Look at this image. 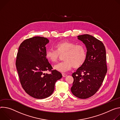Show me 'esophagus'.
Listing matches in <instances>:
<instances>
[{
  "label": "esophagus",
  "instance_id": "1",
  "mask_svg": "<svg viewBox=\"0 0 120 120\" xmlns=\"http://www.w3.org/2000/svg\"><path fill=\"white\" fill-rule=\"evenodd\" d=\"M62 76L64 77H66V76H67V74H66V73H62Z\"/></svg>",
  "mask_w": 120,
  "mask_h": 120
}]
</instances>
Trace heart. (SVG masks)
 Wrapping results in <instances>:
<instances>
[{"label":"heart","mask_w":120,"mask_h":120,"mask_svg":"<svg viewBox=\"0 0 120 120\" xmlns=\"http://www.w3.org/2000/svg\"><path fill=\"white\" fill-rule=\"evenodd\" d=\"M55 49H49L46 51L45 57L51 63L56 62L60 55H63V61L54 67L57 71L65 72L71 70L73 67L77 69L82 66L87 57V51L85 46L68 41H62L56 43Z\"/></svg>","instance_id":"b5f03b06"}]
</instances>
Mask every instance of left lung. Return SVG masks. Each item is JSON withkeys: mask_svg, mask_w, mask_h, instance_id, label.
<instances>
[{"mask_svg": "<svg viewBox=\"0 0 120 120\" xmlns=\"http://www.w3.org/2000/svg\"><path fill=\"white\" fill-rule=\"evenodd\" d=\"M87 48V57L83 65L72 74V94L87 99L96 94L101 86L107 71L106 50L100 40L89 34L78 36Z\"/></svg>", "mask_w": 120, "mask_h": 120, "instance_id": "left-lung-1", "label": "left lung"}]
</instances>
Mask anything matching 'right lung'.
Segmentation results:
<instances>
[{
    "instance_id": "add662e5",
    "label": "right lung",
    "mask_w": 120,
    "mask_h": 120,
    "mask_svg": "<svg viewBox=\"0 0 120 120\" xmlns=\"http://www.w3.org/2000/svg\"><path fill=\"white\" fill-rule=\"evenodd\" d=\"M49 39L34 37L25 39L20 45L17 53L16 66L20 84L26 94L39 99L52 94L55 83L62 77L46 58V45ZM48 71L50 74H45Z\"/></svg>"
}]
</instances>
